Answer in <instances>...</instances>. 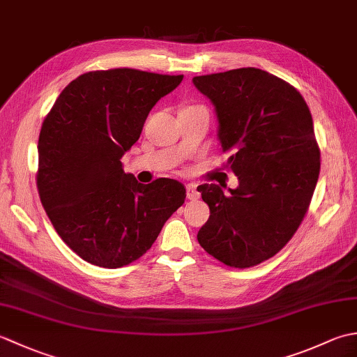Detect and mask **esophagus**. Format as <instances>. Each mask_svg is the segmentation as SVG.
I'll return each mask as SVG.
<instances>
[{
  "instance_id": "34e87169",
  "label": "esophagus",
  "mask_w": 357,
  "mask_h": 357,
  "mask_svg": "<svg viewBox=\"0 0 357 357\" xmlns=\"http://www.w3.org/2000/svg\"><path fill=\"white\" fill-rule=\"evenodd\" d=\"M199 190H198V185L196 184H187V198L190 201H196L199 198Z\"/></svg>"
}]
</instances>
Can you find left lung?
Instances as JSON below:
<instances>
[{"label": "left lung", "instance_id": "left-lung-1", "mask_svg": "<svg viewBox=\"0 0 357 357\" xmlns=\"http://www.w3.org/2000/svg\"><path fill=\"white\" fill-rule=\"evenodd\" d=\"M193 84L215 104L224 167L239 179L230 195L218 184L198 187L210 207L198 241L229 267H255L287 245L312 202L321 170L312 113L298 89L255 67Z\"/></svg>", "mask_w": 357, "mask_h": 357}]
</instances>
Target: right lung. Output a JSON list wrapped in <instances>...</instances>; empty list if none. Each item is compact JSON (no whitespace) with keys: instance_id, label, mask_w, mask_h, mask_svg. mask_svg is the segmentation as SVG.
Segmentation results:
<instances>
[{"instance_id":"add662e5","label":"right lung","mask_w":357,"mask_h":357,"mask_svg":"<svg viewBox=\"0 0 357 357\" xmlns=\"http://www.w3.org/2000/svg\"><path fill=\"white\" fill-rule=\"evenodd\" d=\"M183 78L127 67L82 73L44 118L38 193L56 233L89 264L119 268L139 259L184 204L179 181L144 185L121 162L151 107Z\"/></svg>"}]
</instances>
